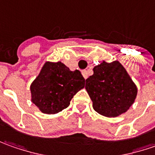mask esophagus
<instances>
[{"label": "esophagus", "instance_id": "1", "mask_svg": "<svg viewBox=\"0 0 155 155\" xmlns=\"http://www.w3.org/2000/svg\"><path fill=\"white\" fill-rule=\"evenodd\" d=\"M81 73H82V75L84 76V78L87 79V70H83Z\"/></svg>", "mask_w": 155, "mask_h": 155}]
</instances>
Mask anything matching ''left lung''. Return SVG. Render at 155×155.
I'll use <instances>...</instances> for the list:
<instances>
[{
	"mask_svg": "<svg viewBox=\"0 0 155 155\" xmlns=\"http://www.w3.org/2000/svg\"><path fill=\"white\" fill-rule=\"evenodd\" d=\"M86 90L99 114L116 117L125 113L134 104L137 87L118 61H103L94 68L86 80Z\"/></svg>",
	"mask_w": 155,
	"mask_h": 155,
	"instance_id": "8db88e82",
	"label": "left lung"
}]
</instances>
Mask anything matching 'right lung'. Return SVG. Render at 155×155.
<instances>
[{
  "instance_id": "1",
  "label": "right lung",
  "mask_w": 155,
  "mask_h": 155,
  "mask_svg": "<svg viewBox=\"0 0 155 155\" xmlns=\"http://www.w3.org/2000/svg\"><path fill=\"white\" fill-rule=\"evenodd\" d=\"M84 87L85 79L79 70L71 71L61 61H47L30 86L31 100L41 112L56 114Z\"/></svg>"
}]
</instances>
